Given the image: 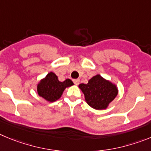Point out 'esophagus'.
I'll list each match as a JSON object with an SVG mask.
<instances>
[{
	"label": "esophagus",
	"instance_id": "obj_1",
	"mask_svg": "<svg viewBox=\"0 0 151 151\" xmlns=\"http://www.w3.org/2000/svg\"><path fill=\"white\" fill-rule=\"evenodd\" d=\"M73 82H74L75 85H78L80 83V80L79 79H75V80H73Z\"/></svg>",
	"mask_w": 151,
	"mask_h": 151
}]
</instances>
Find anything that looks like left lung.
<instances>
[{
  "label": "left lung",
  "mask_w": 151,
  "mask_h": 151,
  "mask_svg": "<svg viewBox=\"0 0 151 151\" xmlns=\"http://www.w3.org/2000/svg\"><path fill=\"white\" fill-rule=\"evenodd\" d=\"M79 88L86 103L96 110L106 109L118 94L116 86L99 74L92 77L88 83L80 84Z\"/></svg>",
  "instance_id": "left-lung-1"
}]
</instances>
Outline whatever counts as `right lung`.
<instances>
[{
	"label": "right lung",
	"mask_w": 151,
	"mask_h": 151,
	"mask_svg": "<svg viewBox=\"0 0 151 151\" xmlns=\"http://www.w3.org/2000/svg\"><path fill=\"white\" fill-rule=\"evenodd\" d=\"M70 79L60 82L58 77L53 72H50L37 86V93L40 97L50 102H53L59 99L64 90L73 85Z\"/></svg>",
	"instance_id": "obj_1"
}]
</instances>
